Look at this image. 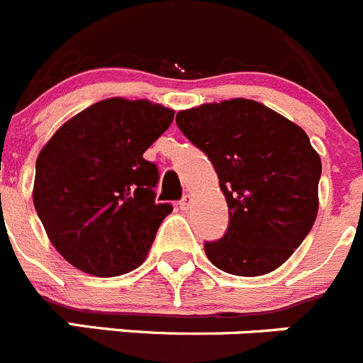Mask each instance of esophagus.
Returning a JSON list of instances; mask_svg holds the SVG:
<instances>
[{"mask_svg": "<svg viewBox=\"0 0 363 363\" xmlns=\"http://www.w3.org/2000/svg\"><path fill=\"white\" fill-rule=\"evenodd\" d=\"M189 206H191V197H189V195H184V197L181 199V202H179V208H181L182 211H188Z\"/></svg>", "mask_w": 363, "mask_h": 363, "instance_id": "34e87169", "label": "esophagus"}]
</instances>
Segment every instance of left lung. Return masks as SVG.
<instances>
[{
    "mask_svg": "<svg viewBox=\"0 0 363 363\" xmlns=\"http://www.w3.org/2000/svg\"><path fill=\"white\" fill-rule=\"evenodd\" d=\"M175 121L213 162L228 201V231L204 243L209 262L249 277L283 265L319 209L323 164L306 132L245 98L181 111Z\"/></svg>",
    "mask_w": 363,
    "mask_h": 363,
    "instance_id": "obj_1",
    "label": "left lung"
}]
</instances>
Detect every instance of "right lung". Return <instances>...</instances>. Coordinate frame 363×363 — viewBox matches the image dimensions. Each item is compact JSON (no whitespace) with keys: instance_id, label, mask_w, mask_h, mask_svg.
I'll use <instances>...</instances> for the list:
<instances>
[{"instance_id":"add662e5","label":"right lung","mask_w":363,"mask_h":363,"mask_svg":"<svg viewBox=\"0 0 363 363\" xmlns=\"http://www.w3.org/2000/svg\"><path fill=\"white\" fill-rule=\"evenodd\" d=\"M174 121L147 100L109 98L62 125L35 162L33 206L62 258L91 276L130 272L172 213L157 204L145 150Z\"/></svg>"}]
</instances>
